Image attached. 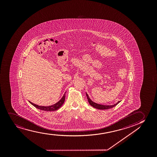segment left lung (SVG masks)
Segmentation results:
<instances>
[{"instance_id":"left-lung-1","label":"left lung","mask_w":157,"mask_h":157,"mask_svg":"<svg viewBox=\"0 0 157 157\" xmlns=\"http://www.w3.org/2000/svg\"><path fill=\"white\" fill-rule=\"evenodd\" d=\"M86 96H87V99H88L89 104L94 107L95 109H111V108H113V107L116 106L118 104V103L120 102V101H119L118 102H117V103H116L114 105H103L98 104L97 103H95V102H94V101H91L87 93H86Z\"/></svg>"}]
</instances>
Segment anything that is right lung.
<instances>
[{
	"label": "right lung",
	"instance_id": "add662e5",
	"mask_svg": "<svg viewBox=\"0 0 157 157\" xmlns=\"http://www.w3.org/2000/svg\"><path fill=\"white\" fill-rule=\"evenodd\" d=\"M64 100H65V93H64V95L63 96V97H62V98L61 99L58 103H56V104L53 105H51V106H39L37 105L33 104L29 101V102L34 106L37 109H40V110H44V111H54V110H56L58 109H60L63 104L64 103Z\"/></svg>",
	"mask_w": 157,
	"mask_h": 157
}]
</instances>
